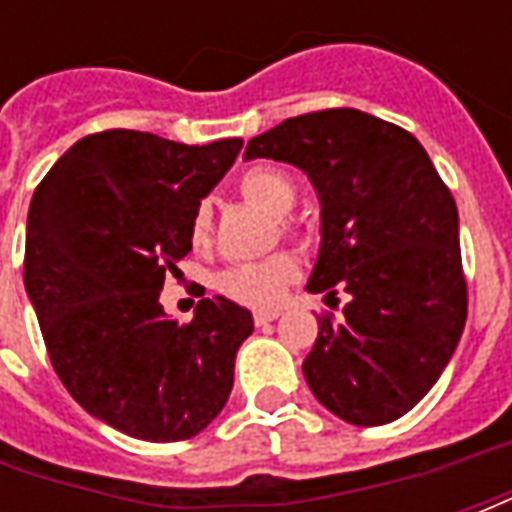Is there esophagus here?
I'll list each match as a JSON object with an SVG mask.
<instances>
[{
  "instance_id": "esophagus-1",
  "label": "esophagus",
  "mask_w": 512,
  "mask_h": 512,
  "mask_svg": "<svg viewBox=\"0 0 512 512\" xmlns=\"http://www.w3.org/2000/svg\"><path fill=\"white\" fill-rule=\"evenodd\" d=\"M277 318H279L277 310H260L255 312V326H266V323L277 321Z\"/></svg>"
}]
</instances>
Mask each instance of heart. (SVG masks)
I'll list each match as a JSON object with an SVG mask.
<instances>
[{"label":"heart","instance_id":"obj_1","mask_svg":"<svg viewBox=\"0 0 512 512\" xmlns=\"http://www.w3.org/2000/svg\"><path fill=\"white\" fill-rule=\"evenodd\" d=\"M238 191L246 202L263 208L271 216H285L296 202V183L285 169L271 164L249 167L238 180ZM282 230L288 235H299V224L293 219H282ZM189 238L197 249H205L213 238V208L211 202H197V208L189 219ZM299 277L296 260L285 252L271 255L266 260L252 263H235L219 274V290L227 299L255 307V310H271L277 307L285 290L293 279Z\"/></svg>","mask_w":512,"mask_h":512}]
</instances>
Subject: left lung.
<instances>
[{
    "instance_id": "obj_1",
    "label": "left lung",
    "mask_w": 512,
    "mask_h": 512,
    "mask_svg": "<svg viewBox=\"0 0 512 512\" xmlns=\"http://www.w3.org/2000/svg\"><path fill=\"white\" fill-rule=\"evenodd\" d=\"M244 158L288 161L321 197V255L307 290L351 301L318 318L304 359L312 395L351 425L403 417L439 381L466 323L458 208L406 128L359 109L290 117Z\"/></svg>"
}]
</instances>
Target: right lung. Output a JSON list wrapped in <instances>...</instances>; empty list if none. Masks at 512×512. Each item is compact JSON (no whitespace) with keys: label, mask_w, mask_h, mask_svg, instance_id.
Instances as JSON below:
<instances>
[{"label":"right lung","mask_w":512,"mask_h":512,"mask_svg":"<svg viewBox=\"0 0 512 512\" xmlns=\"http://www.w3.org/2000/svg\"><path fill=\"white\" fill-rule=\"evenodd\" d=\"M241 147V139L183 145L128 128L98 131L32 194L24 285L51 367L87 414L126 436L191 439L230 397L252 312L213 296L178 323L158 296L189 255L197 202Z\"/></svg>","instance_id":"right-lung-1"}]
</instances>
